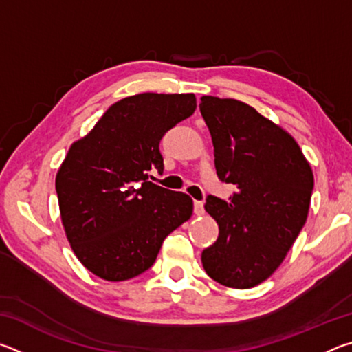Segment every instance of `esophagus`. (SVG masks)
<instances>
[{
  "label": "esophagus",
  "mask_w": 352,
  "mask_h": 352,
  "mask_svg": "<svg viewBox=\"0 0 352 352\" xmlns=\"http://www.w3.org/2000/svg\"><path fill=\"white\" fill-rule=\"evenodd\" d=\"M194 212H195V216H204L205 214L204 201H199V200L194 201Z\"/></svg>",
  "instance_id": "esophagus-1"
}]
</instances>
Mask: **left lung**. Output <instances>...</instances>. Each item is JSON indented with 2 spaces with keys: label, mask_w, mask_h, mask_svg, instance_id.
I'll return each mask as SVG.
<instances>
[{
  "label": "left lung",
  "mask_w": 352,
  "mask_h": 352,
  "mask_svg": "<svg viewBox=\"0 0 352 352\" xmlns=\"http://www.w3.org/2000/svg\"><path fill=\"white\" fill-rule=\"evenodd\" d=\"M220 180L234 186L225 201L208 195L205 210L219 225L217 241L201 253L214 281L250 289L275 272L306 223L314 174L298 142L253 107L204 96Z\"/></svg>",
  "instance_id": "obj_1"
}]
</instances>
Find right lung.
<instances>
[{
  "instance_id": "right-lung-1",
  "label": "right lung",
  "mask_w": 352,
  "mask_h": 352,
  "mask_svg": "<svg viewBox=\"0 0 352 352\" xmlns=\"http://www.w3.org/2000/svg\"><path fill=\"white\" fill-rule=\"evenodd\" d=\"M195 96L135 94L113 104L69 147L56 177L62 223L83 267L105 281L151 269L163 241L192 216V199L148 182L160 141L195 111Z\"/></svg>"
}]
</instances>
